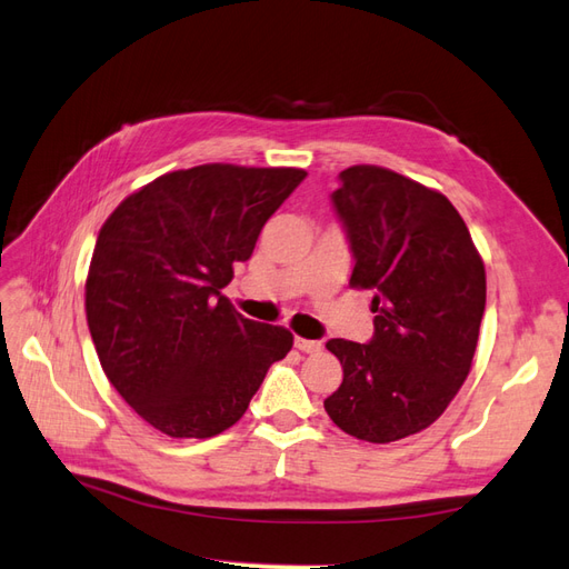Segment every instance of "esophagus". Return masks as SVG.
Instances as JSON below:
<instances>
[{"label":"esophagus","instance_id":"obj_1","mask_svg":"<svg viewBox=\"0 0 569 569\" xmlns=\"http://www.w3.org/2000/svg\"><path fill=\"white\" fill-rule=\"evenodd\" d=\"M296 347L300 349V352H306V355H316V352H320V349H322V342L306 340V337H296Z\"/></svg>","mask_w":569,"mask_h":569}]
</instances>
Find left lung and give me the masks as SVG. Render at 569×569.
Listing matches in <instances>:
<instances>
[{"label":"left lung","instance_id":"1","mask_svg":"<svg viewBox=\"0 0 569 569\" xmlns=\"http://www.w3.org/2000/svg\"><path fill=\"white\" fill-rule=\"evenodd\" d=\"M332 192L355 257L352 288L373 291L367 345L330 340L345 379L325 410L367 442H396L438 420L465 383L487 306V273L442 192L381 166H352Z\"/></svg>","mask_w":569,"mask_h":569}]
</instances>
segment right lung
Segmentation results:
<instances>
[{"instance_id":"add662e5","label":"right lung","mask_w":569,"mask_h":569,"mask_svg":"<svg viewBox=\"0 0 569 569\" xmlns=\"http://www.w3.org/2000/svg\"><path fill=\"white\" fill-rule=\"evenodd\" d=\"M306 176L204 163L156 178L107 217L84 312L107 379L156 430L202 440L232 428L291 352V332L239 316L222 288Z\"/></svg>"}]
</instances>
